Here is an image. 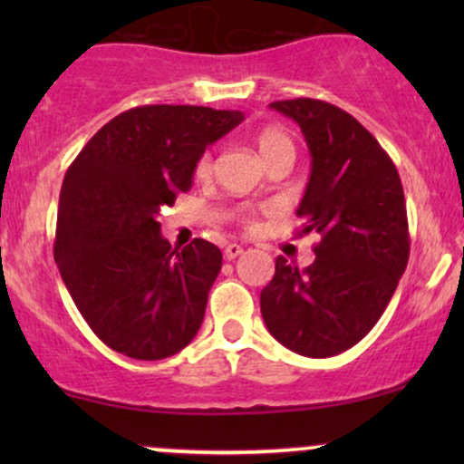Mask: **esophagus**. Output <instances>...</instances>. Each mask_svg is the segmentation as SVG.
I'll return each instance as SVG.
<instances>
[{"label": "esophagus", "mask_w": 464, "mask_h": 464, "mask_svg": "<svg viewBox=\"0 0 464 464\" xmlns=\"http://www.w3.org/2000/svg\"><path fill=\"white\" fill-rule=\"evenodd\" d=\"M244 253V248L239 246V244H227V248H225V257L228 259V262H231V259H236V257H239V255Z\"/></svg>", "instance_id": "obj_1"}]
</instances>
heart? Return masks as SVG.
<instances>
[{
  "label": "heart",
  "instance_id": "b5f03b06",
  "mask_svg": "<svg viewBox=\"0 0 464 464\" xmlns=\"http://www.w3.org/2000/svg\"><path fill=\"white\" fill-rule=\"evenodd\" d=\"M257 150L262 154L264 161H268L270 157H275V154H281V152L295 154V141H292V137L281 129H266L257 135ZM209 172H211V157L209 154H202L198 163H196V174H198V177H207ZM244 222H246V227H255V220L250 216L244 218Z\"/></svg>",
  "mask_w": 464,
  "mask_h": 464
}]
</instances>
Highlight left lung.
<instances>
[{
  "instance_id": "1",
  "label": "left lung",
  "mask_w": 464,
  "mask_h": 464,
  "mask_svg": "<svg viewBox=\"0 0 464 464\" xmlns=\"http://www.w3.org/2000/svg\"><path fill=\"white\" fill-rule=\"evenodd\" d=\"M301 126L312 157L296 216L316 233L305 270L276 257L262 290V316L284 347L332 358L375 327L408 266L406 200L395 163L364 126L338 106L296 98L270 104Z\"/></svg>"
}]
</instances>
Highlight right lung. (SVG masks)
<instances>
[{
	"instance_id": "right-lung-1",
	"label": "right lung",
	"mask_w": 464,
	"mask_h": 464,
	"mask_svg": "<svg viewBox=\"0 0 464 464\" xmlns=\"http://www.w3.org/2000/svg\"><path fill=\"white\" fill-rule=\"evenodd\" d=\"M242 120L209 106H137L69 165L54 259L78 312L117 353L163 360L198 334L222 253L200 237L172 248L157 216L191 189L207 146Z\"/></svg>"
}]
</instances>
